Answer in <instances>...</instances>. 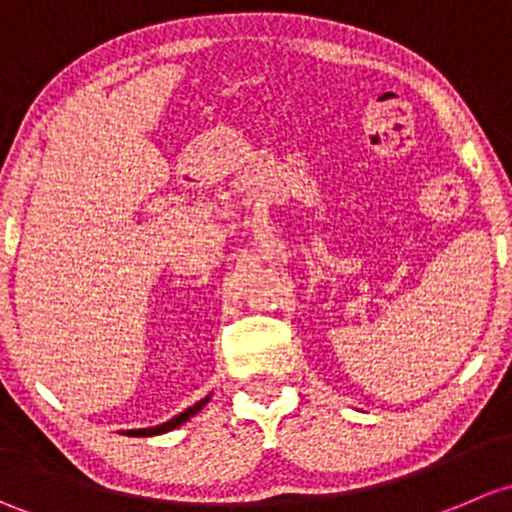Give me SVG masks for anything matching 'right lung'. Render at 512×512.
<instances>
[{"mask_svg":"<svg viewBox=\"0 0 512 512\" xmlns=\"http://www.w3.org/2000/svg\"><path fill=\"white\" fill-rule=\"evenodd\" d=\"M207 402H209V394L204 399H199L197 404H192V407H189V409H184V412H179L177 416H172V419L165 421V424L150 426V429H130V431H125V436H157V434H167V431L177 429V426H182L184 421L192 419V416L197 414L199 409H202Z\"/></svg>","mask_w":512,"mask_h":512,"instance_id":"right-lung-1","label":"right lung"}]
</instances>
